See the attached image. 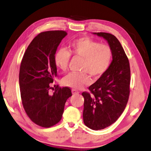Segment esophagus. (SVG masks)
I'll list each match as a JSON object with an SVG mask.
<instances>
[{
  "label": "esophagus",
  "instance_id": "esophagus-1",
  "mask_svg": "<svg viewBox=\"0 0 151 151\" xmlns=\"http://www.w3.org/2000/svg\"><path fill=\"white\" fill-rule=\"evenodd\" d=\"M72 93H73V95H76V94H78L79 93V91L76 89H72Z\"/></svg>",
  "mask_w": 151,
  "mask_h": 151
}]
</instances>
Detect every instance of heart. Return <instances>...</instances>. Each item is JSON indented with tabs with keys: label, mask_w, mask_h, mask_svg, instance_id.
Listing matches in <instances>:
<instances>
[{
	"label": "heart",
	"mask_w": 151,
	"mask_h": 151,
	"mask_svg": "<svg viewBox=\"0 0 151 151\" xmlns=\"http://www.w3.org/2000/svg\"><path fill=\"white\" fill-rule=\"evenodd\" d=\"M111 46L84 37L74 40L68 45V50L58 49L55 52V65L65 71L68 67L70 56L82 58L79 73H71L63 78L64 85L76 88H82L90 83V76L99 78L108 70L113 60Z\"/></svg>",
	"instance_id": "obj_1"
}]
</instances>
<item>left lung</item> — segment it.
<instances>
[{
    "mask_svg": "<svg viewBox=\"0 0 151 151\" xmlns=\"http://www.w3.org/2000/svg\"><path fill=\"white\" fill-rule=\"evenodd\" d=\"M106 39L113 50V60L106 73L83 92V122L92 130H102L116 122L130 95V68L127 56L116 36L95 33Z\"/></svg>",
    "mask_w": 151,
    "mask_h": 151,
    "instance_id": "left-lung-1",
    "label": "left lung"
}]
</instances>
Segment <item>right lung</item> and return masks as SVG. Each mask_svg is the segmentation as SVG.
Instances as JSON below:
<instances>
[{"label":"right lung","instance_id":"obj_1","mask_svg":"<svg viewBox=\"0 0 151 151\" xmlns=\"http://www.w3.org/2000/svg\"><path fill=\"white\" fill-rule=\"evenodd\" d=\"M66 35L62 30L39 33L28 45L21 60L19 87L23 108L33 123L44 128L60 121L66 100L72 96L70 88L58 85L53 94L50 93L57 76L54 54Z\"/></svg>","mask_w":151,"mask_h":151}]
</instances>
